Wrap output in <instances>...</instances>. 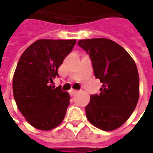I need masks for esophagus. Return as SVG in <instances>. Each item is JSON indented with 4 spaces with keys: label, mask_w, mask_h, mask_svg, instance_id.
I'll return each instance as SVG.
<instances>
[{
    "label": "esophagus",
    "mask_w": 153,
    "mask_h": 153,
    "mask_svg": "<svg viewBox=\"0 0 153 153\" xmlns=\"http://www.w3.org/2000/svg\"><path fill=\"white\" fill-rule=\"evenodd\" d=\"M77 92H78V91H76V90H73L71 89L70 91H69V93H70V95H71V96H74V95H76Z\"/></svg>",
    "instance_id": "34e87169"
}]
</instances>
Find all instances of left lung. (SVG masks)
Listing matches in <instances>:
<instances>
[{
    "mask_svg": "<svg viewBox=\"0 0 153 153\" xmlns=\"http://www.w3.org/2000/svg\"><path fill=\"white\" fill-rule=\"evenodd\" d=\"M92 61L96 79L102 83L100 95H91L85 108L87 120L103 131L121 127L138 102L140 79L133 58L124 49L108 38L79 41Z\"/></svg>",
    "mask_w": 153,
    "mask_h": 153,
    "instance_id": "left-lung-1",
    "label": "left lung"
}]
</instances>
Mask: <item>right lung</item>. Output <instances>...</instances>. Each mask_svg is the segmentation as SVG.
<instances>
[{
	"instance_id": "right-lung-1",
	"label": "right lung",
	"mask_w": 153,
	"mask_h": 153,
	"mask_svg": "<svg viewBox=\"0 0 153 153\" xmlns=\"http://www.w3.org/2000/svg\"><path fill=\"white\" fill-rule=\"evenodd\" d=\"M75 43V39H39L20 58L13 77V92L17 108L33 128L49 131L63 120L71 97L51 83Z\"/></svg>"
}]
</instances>
